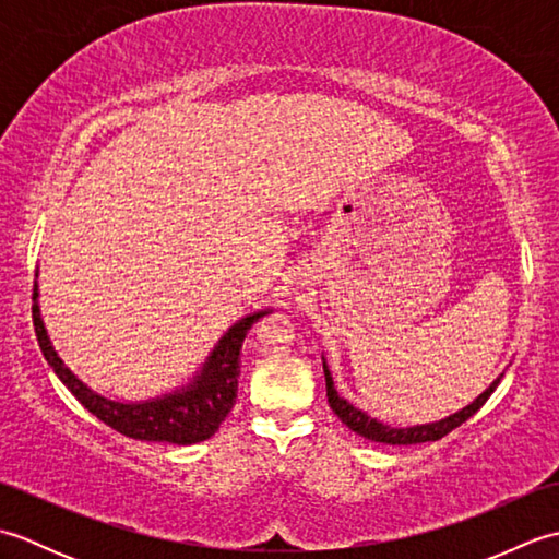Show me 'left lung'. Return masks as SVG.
<instances>
[{"instance_id": "left-lung-1", "label": "left lung", "mask_w": 559, "mask_h": 559, "mask_svg": "<svg viewBox=\"0 0 559 559\" xmlns=\"http://www.w3.org/2000/svg\"><path fill=\"white\" fill-rule=\"evenodd\" d=\"M324 377H326V396H329V406L338 415V420L350 427L355 435H360L365 439H372V442H382V444H420V442H435V439H442L444 435H449L451 430H456L461 423H466L471 415H476L483 403L490 399V394L495 391V386L500 384L502 374L495 379V382L483 391V394L468 403L466 408L456 411L449 418H442L437 423H427V425H413V427H389L384 423H379L377 418H370L365 411L355 408L350 401H346L343 396H338V391L334 386V377L329 372V365L324 360Z\"/></svg>"}]
</instances>
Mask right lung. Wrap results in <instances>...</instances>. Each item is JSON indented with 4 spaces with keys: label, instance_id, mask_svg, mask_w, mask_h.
<instances>
[{
    "label": "right lung",
    "instance_id": "right-lung-1",
    "mask_svg": "<svg viewBox=\"0 0 559 559\" xmlns=\"http://www.w3.org/2000/svg\"><path fill=\"white\" fill-rule=\"evenodd\" d=\"M38 276V273H35ZM271 310H259L254 314L242 317L235 322L221 341L213 346L206 362L192 377V382L182 389H175L170 394H163L148 401H112L100 396L88 384L69 370L52 348L50 336L40 317L38 305V281L33 286V326L38 336L40 350L47 365L55 374L62 379V384L76 396L83 408L96 415L112 430L124 437L141 439V442H170V444H197L204 442L218 430L235 406L237 399V377H240V350L247 331L254 322L269 314Z\"/></svg>",
    "mask_w": 559,
    "mask_h": 559
}]
</instances>
